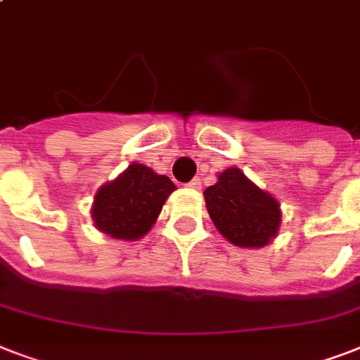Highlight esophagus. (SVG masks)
I'll return each instance as SVG.
<instances>
[{"mask_svg": "<svg viewBox=\"0 0 360 360\" xmlns=\"http://www.w3.org/2000/svg\"><path fill=\"white\" fill-rule=\"evenodd\" d=\"M186 186H191V188H202V181L198 179V177H194Z\"/></svg>", "mask_w": 360, "mask_h": 360, "instance_id": "34e87169", "label": "esophagus"}]
</instances>
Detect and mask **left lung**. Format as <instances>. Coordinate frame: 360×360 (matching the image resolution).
<instances>
[{"label":"left lung","instance_id":"left-lung-1","mask_svg":"<svg viewBox=\"0 0 360 360\" xmlns=\"http://www.w3.org/2000/svg\"><path fill=\"white\" fill-rule=\"evenodd\" d=\"M203 196L213 224L233 245L259 248L276 236L278 202L246 179L239 168L222 172Z\"/></svg>","mask_w":360,"mask_h":360}]
</instances>
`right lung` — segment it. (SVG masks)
<instances>
[{
	"label": "right lung",
	"mask_w": 360,
	"mask_h": 360,
	"mask_svg": "<svg viewBox=\"0 0 360 360\" xmlns=\"http://www.w3.org/2000/svg\"><path fill=\"white\" fill-rule=\"evenodd\" d=\"M172 191H175V185L166 175L132 164L97 192L93 220L98 230L115 239H140L151 230Z\"/></svg>",
	"instance_id": "1"
}]
</instances>
